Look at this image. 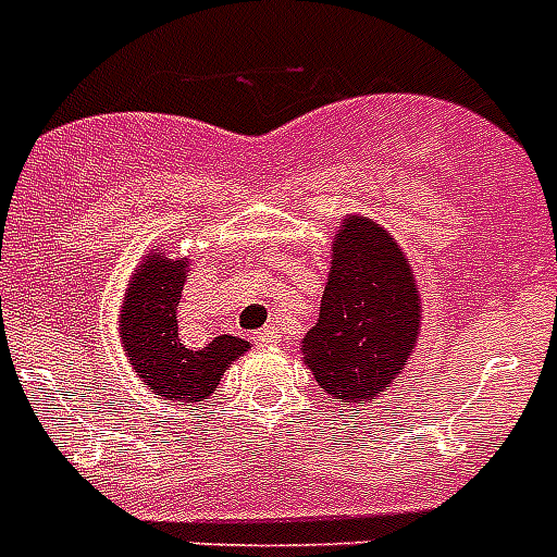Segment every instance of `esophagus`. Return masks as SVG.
<instances>
[{
  "label": "esophagus",
  "instance_id": "obj_1",
  "mask_svg": "<svg viewBox=\"0 0 557 557\" xmlns=\"http://www.w3.org/2000/svg\"><path fill=\"white\" fill-rule=\"evenodd\" d=\"M280 341V332L274 329V325H269V329H260V332H255V343L257 346H274V343Z\"/></svg>",
  "mask_w": 557,
  "mask_h": 557
}]
</instances>
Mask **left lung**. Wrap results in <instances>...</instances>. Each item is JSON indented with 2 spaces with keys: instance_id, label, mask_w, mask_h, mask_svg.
Listing matches in <instances>:
<instances>
[{
  "instance_id": "left-lung-1",
  "label": "left lung",
  "mask_w": 557,
  "mask_h": 557,
  "mask_svg": "<svg viewBox=\"0 0 557 557\" xmlns=\"http://www.w3.org/2000/svg\"><path fill=\"white\" fill-rule=\"evenodd\" d=\"M423 302L409 257L363 214H346L332 239V269L302 363L337 406L372 404L418 346Z\"/></svg>"
}]
</instances>
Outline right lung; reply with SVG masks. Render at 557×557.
<instances>
[{
    "instance_id": "1",
    "label": "right lung",
    "mask_w": 557,
    "mask_h": 557,
    "mask_svg": "<svg viewBox=\"0 0 557 557\" xmlns=\"http://www.w3.org/2000/svg\"><path fill=\"white\" fill-rule=\"evenodd\" d=\"M191 257H174L153 246L137 269L120 306V343L131 369L153 395L174 406L206 404L220 386L225 369L251 346L243 337L220 334L202 349L185 346L176 325Z\"/></svg>"
}]
</instances>
